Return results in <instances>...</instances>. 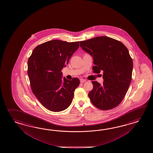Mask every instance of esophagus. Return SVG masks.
<instances>
[{"mask_svg": "<svg viewBox=\"0 0 153 153\" xmlns=\"http://www.w3.org/2000/svg\"><path fill=\"white\" fill-rule=\"evenodd\" d=\"M86 81V80H85V79H80V82L81 83H84V82H85Z\"/></svg>", "mask_w": 153, "mask_h": 153, "instance_id": "esophagus-1", "label": "esophagus"}]
</instances>
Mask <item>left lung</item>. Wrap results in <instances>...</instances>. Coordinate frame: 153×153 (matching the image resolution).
<instances>
[{
  "label": "left lung",
  "instance_id": "1",
  "mask_svg": "<svg viewBox=\"0 0 153 153\" xmlns=\"http://www.w3.org/2000/svg\"><path fill=\"white\" fill-rule=\"evenodd\" d=\"M84 51L93 57L95 74L103 72L102 85L92 81L88 95L93 105L104 111L118 106L127 92L132 79L133 62L127 48L120 41L107 36L80 42Z\"/></svg>",
  "mask_w": 153,
  "mask_h": 153
}]
</instances>
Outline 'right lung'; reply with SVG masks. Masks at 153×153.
<instances>
[{"label":"right lung","mask_w":153,"mask_h":153,"mask_svg":"<svg viewBox=\"0 0 153 153\" xmlns=\"http://www.w3.org/2000/svg\"><path fill=\"white\" fill-rule=\"evenodd\" d=\"M79 42L59 40L36 46L28 60V75L33 93L47 109L60 111L69 107L79 79L62 80V70L79 48Z\"/></svg>","instance_id":"1"}]
</instances>
